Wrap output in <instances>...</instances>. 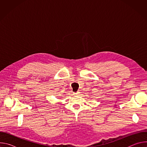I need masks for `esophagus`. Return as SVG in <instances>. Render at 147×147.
Returning a JSON list of instances; mask_svg holds the SVG:
<instances>
[{"label":"esophagus","instance_id":"1","mask_svg":"<svg viewBox=\"0 0 147 147\" xmlns=\"http://www.w3.org/2000/svg\"><path fill=\"white\" fill-rule=\"evenodd\" d=\"M78 94H79L78 92H76V93H74V94H76V95H78Z\"/></svg>","mask_w":147,"mask_h":147}]
</instances>
